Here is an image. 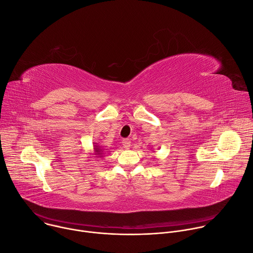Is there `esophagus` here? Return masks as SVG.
I'll use <instances>...</instances> for the list:
<instances>
[{"label": "esophagus", "mask_w": 253, "mask_h": 253, "mask_svg": "<svg viewBox=\"0 0 253 253\" xmlns=\"http://www.w3.org/2000/svg\"><path fill=\"white\" fill-rule=\"evenodd\" d=\"M122 143H123L122 145H123V147H124L125 149H129V148H130V146H131V141H130L129 139H124Z\"/></svg>", "instance_id": "34e87169"}]
</instances>
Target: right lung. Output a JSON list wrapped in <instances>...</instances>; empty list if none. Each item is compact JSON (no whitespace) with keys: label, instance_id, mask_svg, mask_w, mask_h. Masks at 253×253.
<instances>
[{"label":"right lung","instance_id":"obj_1","mask_svg":"<svg viewBox=\"0 0 253 253\" xmlns=\"http://www.w3.org/2000/svg\"><path fill=\"white\" fill-rule=\"evenodd\" d=\"M93 150H94L93 155H95L96 158H101V157H103V155H104V149L102 148V146L99 145L98 143L94 142V144H93Z\"/></svg>","mask_w":253,"mask_h":253}]
</instances>
